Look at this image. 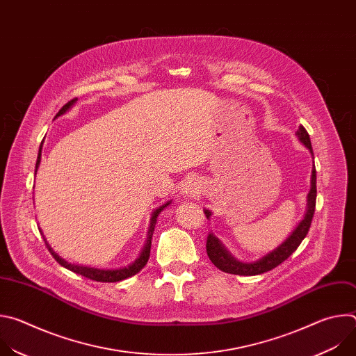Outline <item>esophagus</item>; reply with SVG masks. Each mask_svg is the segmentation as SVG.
<instances>
[{"mask_svg": "<svg viewBox=\"0 0 356 356\" xmlns=\"http://www.w3.org/2000/svg\"><path fill=\"white\" fill-rule=\"evenodd\" d=\"M201 190V181L195 177H188L181 186V194L184 197H194Z\"/></svg>", "mask_w": 356, "mask_h": 356, "instance_id": "obj_1", "label": "esophagus"}]
</instances>
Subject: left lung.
<instances>
[{"label":"left lung","instance_id":"left-lung-1","mask_svg":"<svg viewBox=\"0 0 356 356\" xmlns=\"http://www.w3.org/2000/svg\"><path fill=\"white\" fill-rule=\"evenodd\" d=\"M296 136L298 138V140L304 146H306L310 150V154L314 159L310 136H309L307 131L304 129L302 125L298 127V129L296 132ZM316 180H317V176H316V166H314L313 170H312V186H310V191L307 194L306 213H304L302 220L297 224V227L293 229V232L277 248H275L273 250L266 253L265 257L259 258L258 261L242 262V261L236 259L234 255H231V252L224 246V243L213 232H210L209 236H207V255H209L210 261L220 270H222L225 273H231V275H239V276L261 275V273H265L268 270H272L273 268L280 265L283 261H286L291 255V253L298 248L301 241L306 238V235L310 229L313 216H314V211H316V197H317ZM204 214H206L207 220H210L211 211L206 209Z\"/></svg>","mask_w":356,"mask_h":356}]
</instances>
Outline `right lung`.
<instances>
[{
  "instance_id": "add662e5",
  "label": "right lung",
  "mask_w": 356,
  "mask_h": 356,
  "mask_svg": "<svg viewBox=\"0 0 356 356\" xmlns=\"http://www.w3.org/2000/svg\"><path fill=\"white\" fill-rule=\"evenodd\" d=\"M77 103V98L69 101V103L66 106L62 107V110L56 114L55 118L66 114L74 104ZM40 158H42V143L39 146V154H38V159H36V166H35V175L39 169V165H40ZM172 200L166 201L165 204L159 206L156 210H154V213H152L150 216V222H149V229H147V235H146V241H145V245L139 253V257L132 262L129 264L128 266H122V268H117V269H99V268H94V266H86V265H79V264H72L66 259H63L62 257H59L58 253L52 249V246H50L46 241V238L43 236V232L40 231L43 239H44V243L49 249V252L52 253V257L56 259V262H59L63 268L77 273V275H81L87 279H91V280H95V282H120V280H124V279H128L134 275H136L147 262L149 259V253H150V245H152V235H154V231H155V225H156V221H158V217L159 214L170 204Z\"/></svg>"
}]
</instances>
